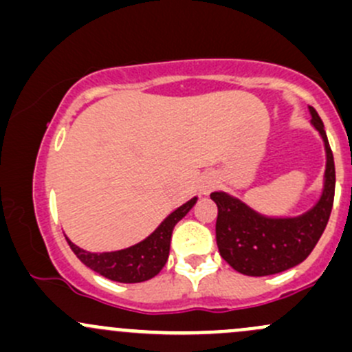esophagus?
Wrapping results in <instances>:
<instances>
[{"label":"esophagus","mask_w":352,"mask_h":352,"mask_svg":"<svg viewBox=\"0 0 352 352\" xmlns=\"http://www.w3.org/2000/svg\"><path fill=\"white\" fill-rule=\"evenodd\" d=\"M214 186V181L211 179V177H206V179L201 181V186H199V191L203 192V195H208L211 190H213Z\"/></svg>","instance_id":"esophagus-1"}]
</instances>
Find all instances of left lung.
I'll use <instances>...</instances> for the list:
<instances>
[{
	"instance_id": "obj_1",
	"label": "left lung",
	"mask_w": 352,
	"mask_h": 352,
	"mask_svg": "<svg viewBox=\"0 0 352 352\" xmlns=\"http://www.w3.org/2000/svg\"><path fill=\"white\" fill-rule=\"evenodd\" d=\"M309 112L312 126L324 141L327 160L322 195L311 210L300 217L272 218L256 213L228 192L214 191L210 195L218 206V250L240 274L263 277L298 265L311 255L326 230L334 203V156L319 114L314 107H309Z\"/></svg>"
}]
</instances>
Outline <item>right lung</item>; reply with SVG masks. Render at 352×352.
Here are the masks:
<instances>
[{"mask_svg":"<svg viewBox=\"0 0 352 352\" xmlns=\"http://www.w3.org/2000/svg\"><path fill=\"white\" fill-rule=\"evenodd\" d=\"M196 199L198 198L195 196L183 206L173 211L146 240L139 241L129 248H124V250L92 253L82 250L80 247L72 243L69 238L67 241H69L72 252L77 255L82 263H85L97 274L104 275L105 278L122 283L149 280L154 275L160 274L161 268L168 262L173 230H175L176 223L186 217L188 211L195 206Z\"/></svg>","mask_w":352,"mask_h":352,"instance_id":"obj_1","label":"right lung"}]
</instances>
